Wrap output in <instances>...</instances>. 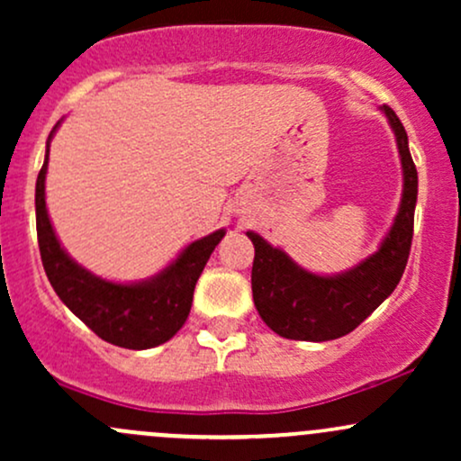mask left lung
Returning a JSON list of instances; mask_svg holds the SVG:
<instances>
[{
  "label": "left lung",
  "instance_id": "1",
  "mask_svg": "<svg viewBox=\"0 0 461 461\" xmlns=\"http://www.w3.org/2000/svg\"><path fill=\"white\" fill-rule=\"evenodd\" d=\"M382 113L394 131L403 168V193L394 223L377 251L345 273L316 275L301 268L284 249L273 247L256 231L251 268L253 303L275 333L288 340L325 342L351 333L394 293L410 258L414 236L418 173L407 147V131L390 105Z\"/></svg>",
  "mask_w": 461,
  "mask_h": 461
}]
</instances>
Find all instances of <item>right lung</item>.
<instances>
[{"label":"right lung","instance_id":"right-lung-1","mask_svg":"<svg viewBox=\"0 0 461 461\" xmlns=\"http://www.w3.org/2000/svg\"><path fill=\"white\" fill-rule=\"evenodd\" d=\"M58 125L47 139L45 162L36 177V234L51 288L84 325L110 345L142 351L171 340L188 319L194 284L225 230L190 242L167 268L142 282L119 284L93 275L62 249L47 214L45 176L50 140Z\"/></svg>","mask_w":461,"mask_h":461}]
</instances>
